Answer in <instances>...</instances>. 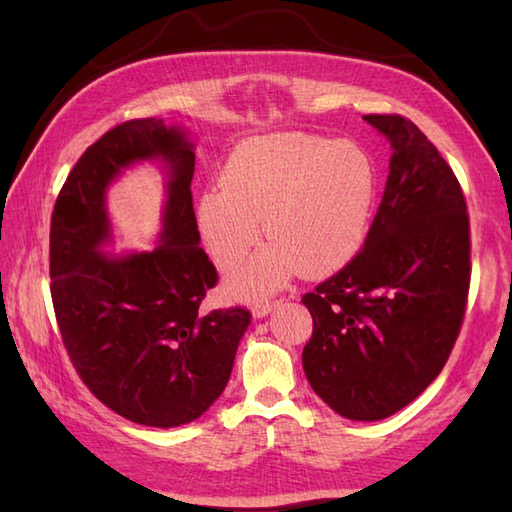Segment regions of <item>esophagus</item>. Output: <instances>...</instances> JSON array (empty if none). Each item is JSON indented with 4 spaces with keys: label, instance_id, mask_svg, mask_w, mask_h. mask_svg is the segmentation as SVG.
Returning <instances> with one entry per match:
<instances>
[{
    "label": "esophagus",
    "instance_id": "34e87169",
    "mask_svg": "<svg viewBox=\"0 0 512 512\" xmlns=\"http://www.w3.org/2000/svg\"><path fill=\"white\" fill-rule=\"evenodd\" d=\"M277 303L279 301H275V299H257L253 306H250V312H253L255 319H262V317H266V314H270L277 308Z\"/></svg>",
    "mask_w": 512,
    "mask_h": 512
}]
</instances>
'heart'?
I'll list each match as a JSON object with an SVG mask.
<instances>
[{
    "mask_svg": "<svg viewBox=\"0 0 512 512\" xmlns=\"http://www.w3.org/2000/svg\"><path fill=\"white\" fill-rule=\"evenodd\" d=\"M220 187L198 200V224L213 262L242 264L264 231L266 250L239 268L228 290L257 299L301 270L323 277L363 248L376 204V167L354 143L314 134L246 138L224 160Z\"/></svg>",
    "mask_w": 512,
    "mask_h": 512,
    "instance_id": "1",
    "label": "heart"
}]
</instances>
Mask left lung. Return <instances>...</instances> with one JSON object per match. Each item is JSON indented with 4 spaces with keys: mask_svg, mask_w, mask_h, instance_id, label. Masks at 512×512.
I'll list each match as a JSON object with an SVG mask.
<instances>
[{
    "mask_svg": "<svg viewBox=\"0 0 512 512\" xmlns=\"http://www.w3.org/2000/svg\"><path fill=\"white\" fill-rule=\"evenodd\" d=\"M394 154L363 248L301 301L312 314L303 372L350 420H383L442 372L471 284V226L458 178L398 114L363 116Z\"/></svg>",
    "mask_w": 512,
    "mask_h": 512,
    "instance_id": "8db88e82",
    "label": "left lung"
}]
</instances>
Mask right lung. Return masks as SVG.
<instances>
[{
	"mask_svg": "<svg viewBox=\"0 0 512 512\" xmlns=\"http://www.w3.org/2000/svg\"><path fill=\"white\" fill-rule=\"evenodd\" d=\"M160 157L168 202L159 246L107 256L106 187L129 164ZM195 154L182 127L136 118L103 134L76 162L50 222V292L76 374L103 405L145 427L187 424L220 398L246 308L202 312L217 270L200 248L191 180Z\"/></svg>",
	"mask_w": 512,
	"mask_h": 512,
	"instance_id": "right-lung-1",
	"label": "right lung"
}]
</instances>
